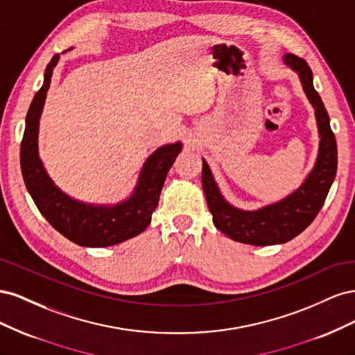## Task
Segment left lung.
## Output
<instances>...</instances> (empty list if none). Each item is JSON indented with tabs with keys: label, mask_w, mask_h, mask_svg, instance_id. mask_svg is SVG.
I'll return each mask as SVG.
<instances>
[{
	"label": "left lung",
	"mask_w": 355,
	"mask_h": 355,
	"mask_svg": "<svg viewBox=\"0 0 355 355\" xmlns=\"http://www.w3.org/2000/svg\"><path fill=\"white\" fill-rule=\"evenodd\" d=\"M287 67L296 71L311 105L315 108L320 133V149L315 166L305 182L293 194L271 206L254 211L232 207L225 201L213 179L206 161L202 159L201 182L207 206L213 214V223L234 241L252 245H271L287 243L299 235L315 219L324 204L338 168L336 139L330 128V118L314 89L313 71L308 63L296 55L284 56Z\"/></svg>",
	"instance_id": "obj_1"
}]
</instances>
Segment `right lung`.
<instances>
[{"label":"right lung","instance_id":"1","mask_svg":"<svg viewBox=\"0 0 355 355\" xmlns=\"http://www.w3.org/2000/svg\"><path fill=\"white\" fill-rule=\"evenodd\" d=\"M55 55L44 72L42 87L35 93L26 114L25 133L20 145V167L25 185L40 213L63 237L84 247H108L144 232L151 223L166 176L179 155L182 144L158 148L146 159L132 197L116 206H92L72 200L53 184L38 157V125L50 87Z\"/></svg>","mask_w":355,"mask_h":355}]
</instances>
